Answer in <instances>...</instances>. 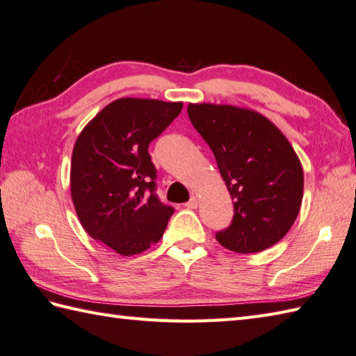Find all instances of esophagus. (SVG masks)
<instances>
[{"mask_svg": "<svg viewBox=\"0 0 356 356\" xmlns=\"http://www.w3.org/2000/svg\"><path fill=\"white\" fill-rule=\"evenodd\" d=\"M185 207L190 208V209H195L199 207V199L195 197V195H191V199L185 203Z\"/></svg>", "mask_w": 356, "mask_h": 356, "instance_id": "1", "label": "esophagus"}]
</instances>
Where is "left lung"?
<instances>
[{
  "instance_id": "1",
  "label": "left lung",
  "mask_w": 356,
  "mask_h": 356,
  "mask_svg": "<svg viewBox=\"0 0 356 356\" xmlns=\"http://www.w3.org/2000/svg\"><path fill=\"white\" fill-rule=\"evenodd\" d=\"M186 110L234 200L232 223L216 234L217 241L238 254L274 246L303 200V166L289 140L254 110L205 102L188 104Z\"/></svg>"
}]
</instances>
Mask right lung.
Returning a JSON list of instances; mask_svg holds the SVG:
<instances>
[{
    "mask_svg": "<svg viewBox=\"0 0 356 356\" xmlns=\"http://www.w3.org/2000/svg\"><path fill=\"white\" fill-rule=\"evenodd\" d=\"M184 102L120 97L102 108L74 142L70 191L90 237L130 257L162 238L174 208L157 199L148 145Z\"/></svg>",
    "mask_w": 356,
    "mask_h": 356,
    "instance_id": "add662e5",
    "label": "right lung"
}]
</instances>
